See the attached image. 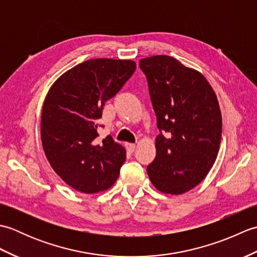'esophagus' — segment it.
<instances>
[{
    "mask_svg": "<svg viewBox=\"0 0 257 257\" xmlns=\"http://www.w3.org/2000/svg\"><path fill=\"white\" fill-rule=\"evenodd\" d=\"M127 149L129 152H134L136 149V145L135 144H127Z\"/></svg>",
    "mask_w": 257,
    "mask_h": 257,
    "instance_id": "34e87169",
    "label": "esophagus"
}]
</instances>
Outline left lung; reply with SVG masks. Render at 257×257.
I'll return each mask as SVG.
<instances>
[{
	"label": "left lung",
	"instance_id": "1",
	"mask_svg": "<svg viewBox=\"0 0 257 257\" xmlns=\"http://www.w3.org/2000/svg\"><path fill=\"white\" fill-rule=\"evenodd\" d=\"M159 135L157 155L147 167L163 193L182 194L196 187L214 165L222 137V116L211 85L198 70L167 55L144 58Z\"/></svg>",
	"mask_w": 257,
	"mask_h": 257
}]
</instances>
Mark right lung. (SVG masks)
<instances>
[{
  "label": "right lung",
  "instance_id": "1",
  "mask_svg": "<svg viewBox=\"0 0 257 257\" xmlns=\"http://www.w3.org/2000/svg\"><path fill=\"white\" fill-rule=\"evenodd\" d=\"M136 69L133 61L96 58L78 64L51 87L42 110L41 137L47 160L69 187L97 193L116 182L125 150L110 136L99 141L105 102Z\"/></svg>",
  "mask_w": 257,
  "mask_h": 257
}]
</instances>
